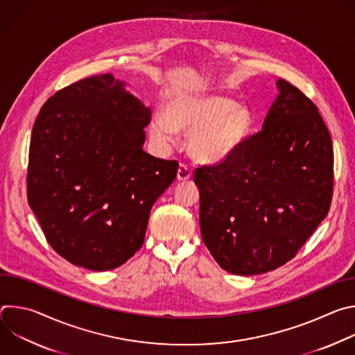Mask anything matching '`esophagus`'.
Wrapping results in <instances>:
<instances>
[{"label": "esophagus", "mask_w": 355, "mask_h": 355, "mask_svg": "<svg viewBox=\"0 0 355 355\" xmlns=\"http://www.w3.org/2000/svg\"><path fill=\"white\" fill-rule=\"evenodd\" d=\"M191 177H192V170L189 168V166L185 164V163H181L180 167H178V171H177L178 181H187Z\"/></svg>", "instance_id": "esophagus-1"}]
</instances>
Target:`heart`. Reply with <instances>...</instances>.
<instances>
[{
  "mask_svg": "<svg viewBox=\"0 0 355 355\" xmlns=\"http://www.w3.org/2000/svg\"><path fill=\"white\" fill-rule=\"evenodd\" d=\"M251 114L219 94L184 92L175 95L166 115H156L150 133L157 141L174 139L177 130L192 132L189 148L200 162L218 163L232 156L247 137Z\"/></svg>",
  "mask_w": 355,
  "mask_h": 355,
  "instance_id": "1",
  "label": "heart"
}]
</instances>
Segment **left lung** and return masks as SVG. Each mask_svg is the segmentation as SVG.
<instances>
[{
  "instance_id": "left-lung-1",
  "label": "left lung",
  "mask_w": 355,
  "mask_h": 355,
  "mask_svg": "<svg viewBox=\"0 0 355 355\" xmlns=\"http://www.w3.org/2000/svg\"><path fill=\"white\" fill-rule=\"evenodd\" d=\"M263 129L216 164L195 168L199 223L216 263L236 275L275 270L327 216L334 182L329 129L313 101L279 78Z\"/></svg>"
}]
</instances>
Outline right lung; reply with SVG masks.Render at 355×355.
Segmentation results:
<instances>
[{"instance_id": "right-lung-1", "label": "right lung", "mask_w": 355, "mask_h": 355, "mask_svg": "<svg viewBox=\"0 0 355 355\" xmlns=\"http://www.w3.org/2000/svg\"><path fill=\"white\" fill-rule=\"evenodd\" d=\"M150 108L112 74L91 76L50 96L35 121L26 174L29 207L46 240L91 271L125 264L144 241L177 160L141 148Z\"/></svg>"}]
</instances>
